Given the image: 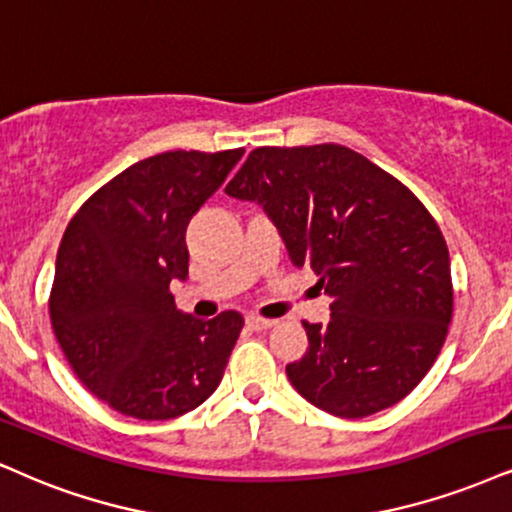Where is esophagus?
Returning a JSON list of instances; mask_svg holds the SVG:
<instances>
[{
    "mask_svg": "<svg viewBox=\"0 0 512 512\" xmlns=\"http://www.w3.org/2000/svg\"><path fill=\"white\" fill-rule=\"evenodd\" d=\"M277 323V320H270V318H261V315H246V325L251 327L254 332H263V330H270Z\"/></svg>",
    "mask_w": 512,
    "mask_h": 512,
    "instance_id": "1",
    "label": "esophagus"
}]
</instances>
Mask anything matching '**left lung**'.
<instances>
[{
  "instance_id": "1",
  "label": "left lung",
  "mask_w": 512,
  "mask_h": 512,
  "mask_svg": "<svg viewBox=\"0 0 512 512\" xmlns=\"http://www.w3.org/2000/svg\"><path fill=\"white\" fill-rule=\"evenodd\" d=\"M256 201L296 268L332 296L330 323H304L287 365L294 389L337 418H365L418 387L453 315L449 246L420 199L342 144L258 147L227 182Z\"/></svg>"
}]
</instances>
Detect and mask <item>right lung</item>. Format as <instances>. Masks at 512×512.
Wrapping results in <instances>:
<instances>
[{"mask_svg":"<svg viewBox=\"0 0 512 512\" xmlns=\"http://www.w3.org/2000/svg\"><path fill=\"white\" fill-rule=\"evenodd\" d=\"M244 149L166 151L132 163L63 232L49 315L78 380L118 413L170 420L216 391L244 318L175 308L187 280L189 220Z\"/></svg>","mask_w":512,"mask_h":512,"instance_id":"add662e5","label":"right lung"}]
</instances>
